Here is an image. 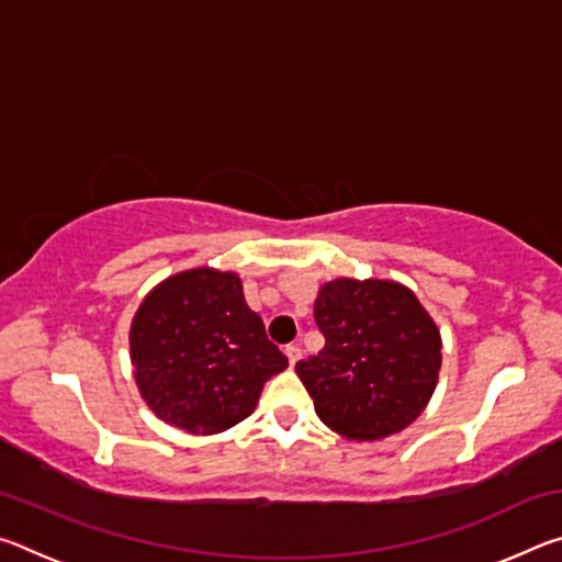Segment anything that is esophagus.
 Listing matches in <instances>:
<instances>
[{
    "mask_svg": "<svg viewBox=\"0 0 562 562\" xmlns=\"http://www.w3.org/2000/svg\"><path fill=\"white\" fill-rule=\"evenodd\" d=\"M284 355H288V361H290V367H294L300 361V357H302V349L297 347V345H290L288 349H284Z\"/></svg>",
    "mask_w": 562,
    "mask_h": 562,
    "instance_id": "1",
    "label": "esophagus"
}]
</instances>
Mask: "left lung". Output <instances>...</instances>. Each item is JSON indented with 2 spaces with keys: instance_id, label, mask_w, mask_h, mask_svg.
Returning a JSON list of instances; mask_svg holds the SVG:
<instances>
[{
  "instance_id": "obj_1",
  "label": "left lung",
  "mask_w": 562,
  "mask_h": 562,
  "mask_svg": "<svg viewBox=\"0 0 562 562\" xmlns=\"http://www.w3.org/2000/svg\"><path fill=\"white\" fill-rule=\"evenodd\" d=\"M325 347L297 361L317 416L349 441H376L424 412L441 369V335L416 294L389 280H335L319 290Z\"/></svg>"
}]
</instances>
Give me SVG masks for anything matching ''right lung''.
<instances>
[{
    "label": "right lung",
    "instance_id": "obj_1",
    "mask_svg": "<svg viewBox=\"0 0 562 562\" xmlns=\"http://www.w3.org/2000/svg\"><path fill=\"white\" fill-rule=\"evenodd\" d=\"M140 396L164 422L217 434L252 414L262 384L288 367L247 307L240 278L207 268L173 274L131 327Z\"/></svg>",
    "mask_w": 562,
    "mask_h": 562
}]
</instances>
